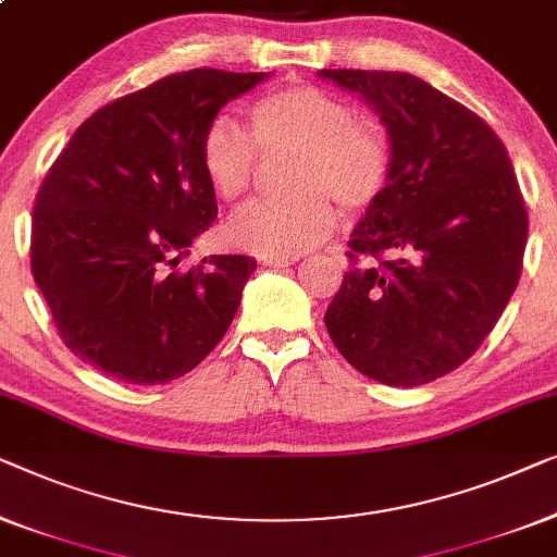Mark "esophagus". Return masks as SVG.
Returning <instances> with one entry per match:
<instances>
[{
    "instance_id": "34e87169",
    "label": "esophagus",
    "mask_w": 557,
    "mask_h": 557,
    "mask_svg": "<svg viewBox=\"0 0 557 557\" xmlns=\"http://www.w3.org/2000/svg\"><path fill=\"white\" fill-rule=\"evenodd\" d=\"M295 262V257H270V260H264V264H270V268H289Z\"/></svg>"
}]
</instances>
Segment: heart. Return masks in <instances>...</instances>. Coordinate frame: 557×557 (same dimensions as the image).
<instances>
[{
    "label": "heart",
    "instance_id": "heart-1",
    "mask_svg": "<svg viewBox=\"0 0 557 557\" xmlns=\"http://www.w3.org/2000/svg\"><path fill=\"white\" fill-rule=\"evenodd\" d=\"M252 136L230 115H214L201 133V169L226 201L242 199L257 178L262 151H295L285 199L257 203L230 226L237 247L262 257H297L338 226V203L360 211L388 189L394 151L375 121L356 119L354 106L318 85H285L249 111Z\"/></svg>",
    "mask_w": 557,
    "mask_h": 557
}]
</instances>
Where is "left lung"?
I'll return each mask as SVG.
<instances>
[{
  "label": "left lung",
  "mask_w": 557,
  "mask_h": 557,
  "mask_svg": "<svg viewBox=\"0 0 557 557\" xmlns=\"http://www.w3.org/2000/svg\"><path fill=\"white\" fill-rule=\"evenodd\" d=\"M386 125L394 171L350 234L325 327L386 386H421L474 356L522 272L528 209L510 156L480 115L409 73L320 70Z\"/></svg>",
  "instance_id": "obj_1"
}]
</instances>
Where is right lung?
<instances>
[{
    "label": "right lung",
    "mask_w": 557,
    "mask_h": 557,
    "mask_svg": "<svg viewBox=\"0 0 557 557\" xmlns=\"http://www.w3.org/2000/svg\"><path fill=\"white\" fill-rule=\"evenodd\" d=\"M264 77L211 67L161 77L92 113L47 171L33 209V277L83 363L156 386L224 338L257 262L178 264L216 219L201 133Z\"/></svg>",
    "instance_id": "add662e5"
}]
</instances>
